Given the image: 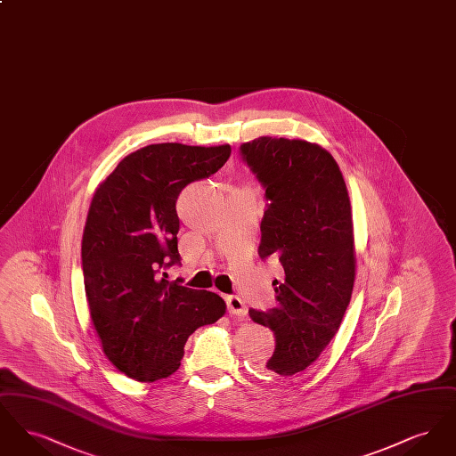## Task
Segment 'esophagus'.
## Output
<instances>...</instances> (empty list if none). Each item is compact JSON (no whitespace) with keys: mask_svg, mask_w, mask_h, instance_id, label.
Returning a JSON list of instances; mask_svg holds the SVG:
<instances>
[{"mask_svg":"<svg viewBox=\"0 0 456 456\" xmlns=\"http://www.w3.org/2000/svg\"><path fill=\"white\" fill-rule=\"evenodd\" d=\"M225 303H227V309H229V314L232 316H238V318H244L248 314V307L246 304L240 301V297L238 296H227L225 297Z\"/></svg>","mask_w":456,"mask_h":456,"instance_id":"34e87169","label":"esophagus"}]
</instances>
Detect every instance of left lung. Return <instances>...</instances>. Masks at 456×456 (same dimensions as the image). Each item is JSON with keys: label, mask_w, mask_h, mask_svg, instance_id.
<instances>
[{"label": "left lung", "mask_w": 456, "mask_h": 456, "mask_svg": "<svg viewBox=\"0 0 456 456\" xmlns=\"http://www.w3.org/2000/svg\"><path fill=\"white\" fill-rule=\"evenodd\" d=\"M239 153L268 201L261 260L277 258L283 268L273 281L277 305L249 309V316L275 335L265 372L290 378L320 357L350 303L355 256L347 186L335 159L304 140L260 136Z\"/></svg>", "instance_id": "left-lung-1"}]
</instances>
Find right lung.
<instances>
[{
  "label": "right lung",
  "instance_id": "right-lung-1",
  "mask_svg": "<svg viewBox=\"0 0 456 456\" xmlns=\"http://www.w3.org/2000/svg\"><path fill=\"white\" fill-rule=\"evenodd\" d=\"M229 157V145H147L94 193L82 239L88 309L109 361L136 381L171 376L188 337L225 313L220 296L169 282L164 270L181 263L177 196Z\"/></svg>",
  "mask_w": 456,
  "mask_h": 456
}]
</instances>
